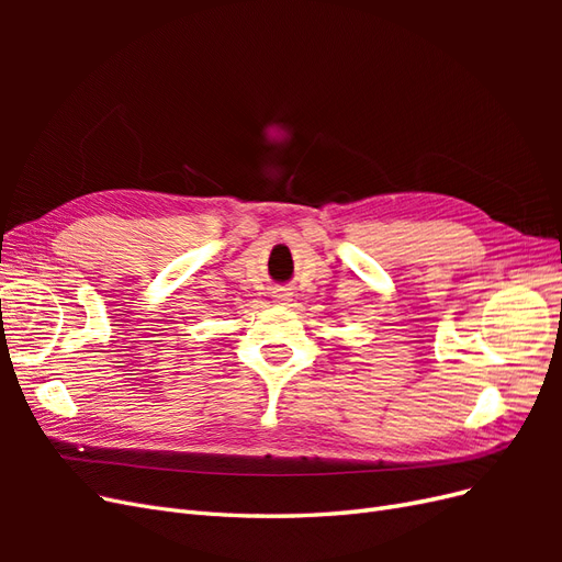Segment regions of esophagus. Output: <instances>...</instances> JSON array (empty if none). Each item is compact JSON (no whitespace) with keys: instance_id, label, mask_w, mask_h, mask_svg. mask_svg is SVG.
I'll return each mask as SVG.
<instances>
[{"instance_id":"34e87169","label":"esophagus","mask_w":562,"mask_h":562,"mask_svg":"<svg viewBox=\"0 0 562 562\" xmlns=\"http://www.w3.org/2000/svg\"><path fill=\"white\" fill-rule=\"evenodd\" d=\"M274 302H279V304H288L291 302V297H293V293H291V288H274Z\"/></svg>"}]
</instances>
